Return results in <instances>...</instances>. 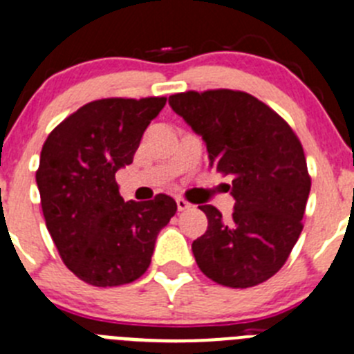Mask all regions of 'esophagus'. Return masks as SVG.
Instances as JSON below:
<instances>
[{
	"mask_svg": "<svg viewBox=\"0 0 354 354\" xmlns=\"http://www.w3.org/2000/svg\"><path fill=\"white\" fill-rule=\"evenodd\" d=\"M175 202H177V209H179V210L191 209V203L186 202V200H184V198H177V200H175Z\"/></svg>",
	"mask_w": 354,
	"mask_h": 354,
	"instance_id": "1",
	"label": "esophagus"
}]
</instances>
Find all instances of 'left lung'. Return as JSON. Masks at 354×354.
<instances>
[{
    "mask_svg": "<svg viewBox=\"0 0 354 354\" xmlns=\"http://www.w3.org/2000/svg\"><path fill=\"white\" fill-rule=\"evenodd\" d=\"M168 103L205 142L210 167L233 177L228 221L200 205L209 219L191 245L200 270L228 288L263 283L286 263L304 228L310 177L302 144L281 115L242 91H187Z\"/></svg>",
    "mask_w": 354,
    "mask_h": 354,
    "instance_id": "obj_1",
    "label": "left lung"
}]
</instances>
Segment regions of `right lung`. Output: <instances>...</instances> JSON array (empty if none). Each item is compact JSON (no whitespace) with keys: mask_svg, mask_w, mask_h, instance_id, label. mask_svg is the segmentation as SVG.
Wrapping results in <instances>:
<instances>
[{"mask_svg":"<svg viewBox=\"0 0 354 354\" xmlns=\"http://www.w3.org/2000/svg\"><path fill=\"white\" fill-rule=\"evenodd\" d=\"M167 98H106L80 106L41 147L37 186L61 259L98 288L137 281L156 239L177 212L168 194L124 202L115 171L133 163L142 135Z\"/></svg>","mask_w":354,"mask_h":354,"instance_id":"1","label":"right lung"}]
</instances>
